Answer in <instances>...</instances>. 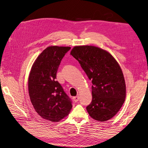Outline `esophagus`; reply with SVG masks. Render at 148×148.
<instances>
[{
	"label": "esophagus",
	"instance_id": "esophagus-1",
	"mask_svg": "<svg viewBox=\"0 0 148 148\" xmlns=\"http://www.w3.org/2000/svg\"><path fill=\"white\" fill-rule=\"evenodd\" d=\"M73 99L74 100L75 102H78L79 100V96H75L73 97Z\"/></svg>",
	"mask_w": 148,
	"mask_h": 148
}]
</instances>
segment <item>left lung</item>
Wrapping results in <instances>:
<instances>
[{
  "label": "left lung",
  "mask_w": 148,
  "mask_h": 148,
  "mask_svg": "<svg viewBox=\"0 0 148 148\" xmlns=\"http://www.w3.org/2000/svg\"><path fill=\"white\" fill-rule=\"evenodd\" d=\"M70 55L92 83V99L86 107L89 115L99 122L114 117L126 97L123 74L117 60L109 52L92 46H75Z\"/></svg>",
  "instance_id": "obj_1"
}]
</instances>
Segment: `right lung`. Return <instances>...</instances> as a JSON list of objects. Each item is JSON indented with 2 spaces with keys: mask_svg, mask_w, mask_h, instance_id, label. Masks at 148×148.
<instances>
[{
  "mask_svg": "<svg viewBox=\"0 0 148 148\" xmlns=\"http://www.w3.org/2000/svg\"><path fill=\"white\" fill-rule=\"evenodd\" d=\"M70 47L49 46L41 53L31 67L28 78L30 100L36 112L44 119L59 122L72 108L71 101L56 74L62 59Z\"/></svg>",
  "mask_w": 148,
  "mask_h": 148,
  "instance_id": "right-lung-1",
  "label": "right lung"
}]
</instances>
